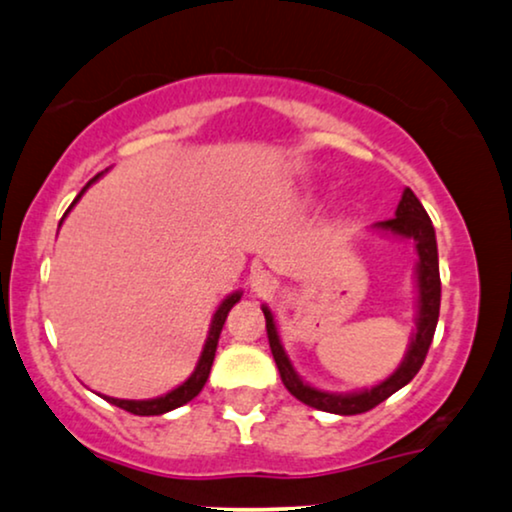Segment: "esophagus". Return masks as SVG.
Segmentation results:
<instances>
[{"instance_id": "34e87169", "label": "esophagus", "mask_w": 512, "mask_h": 512, "mask_svg": "<svg viewBox=\"0 0 512 512\" xmlns=\"http://www.w3.org/2000/svg\"><path fill=\"white\" fill-rule=\"evenodd\" d=\"M250 286H252V293L267 295L276 288V278L271 276L269 271H255V274L250 276Z\"/></svg>"}]
</instances>
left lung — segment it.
I'll use <instances>...</instances> for the list:
<instances>
[{
  "instance_id": "8db88e82",
  "label": "left lung",
  "mask_w": 512,
  "mask_h": 512,
  "mask_svg": "<svg viewBox=\"0 0 512 512\" xmlns=\"http://www.w3.org/2000/svg\"><path fill=\"white\" fill-rule=\"evenodd\" d=\"M378 231H387L399 238H411L416 243L418 250V267H416V283H418V319H416V333H413L409 352H406L404 361H401L397 371L390 378L383 380L380 385L371 387V390L361 392H323L316 387L307 385L300 375L295 373L293 364H290L286 349L278 338L274 314L269 307H262L264 319H267V335H269V347L274 354V361L281 373L283 385L288 387V392L295 399H300L302 404L312 406V409L338 413V416H357V413L371 411L380 401L392 397L394 392L401 390L404 385H409L416 373L423 366L425 357H428L430 342L435 338V328L439 319V300H442V281H439V260H437V238H435V226H432L428 212H425L416 193L411 189H404L401 200L397 205V217L385 219L373 226Z\"/></svg>"
}]
</instances>
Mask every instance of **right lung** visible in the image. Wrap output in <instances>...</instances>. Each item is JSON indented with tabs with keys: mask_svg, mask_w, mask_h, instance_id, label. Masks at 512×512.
Wrapping results in <instances>:
<instances>
[{
	"mask_svg": "<svg viewBox=\"0 0 512 512\" xmlns=\"http://www.w3.org/2000/svg\"><path fill=\"white\" fill-rule=\"evenodd\" d=\"M103 174V172H101ZM101 174H96V177L89 181L84 189L77 193V198L73 200V205L77 203V200L82 198V193L89 189V186L94 184L96 179L101 177ZM73 205L66 210V215L70 210H73ZM63 215V217H66ZM61 226V224H58ZM241 300V293H231L226 300L219 304L215 316H212V323H210V333H208V340H205V347L203 352H200V359H198V366L196 371H193L189 378L184 380L179 387H174L172 392L163 394V397H155V399H115V397H103L106 401H111V404L120 406V409H125L129 413H134V416H160V413H167L172 409H179V406L189 404V401L196 397V394L203 390V385L208 383V375H210V368H212V361H215V352H217V342H219V333H222L224 328V321H226V314L231 312V307Z\"/></svg>",
	"mask_w": 512,
	"mask_h": 512,
	"instance_id": "add662e5",
	"label": "right lung"
}]
</instances>
